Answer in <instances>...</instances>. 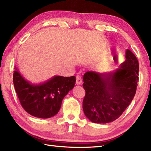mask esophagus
<instances>
[{
  "label": "esophagus",
  "mask_w": 151,
  "mask_h": 151,
  "mask_svg": "<svg viewBox=\"0 0 151 151\" xmlns=\"http://www.w3.org/2000/svg\"><path fill=\"white\" fill-rule=\"evenodd\" d=\"M82 83V78L81 76H79V75H77L76 76V83L77 84V85H81Z\"/></svg>",
  "instance_id": "34e87169"
}]
</instances>
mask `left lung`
<instances>
[{
	"instance_id": "1",
	"label": "left lung",
	"mask_w": 151,
	"mask_h": 151,
	"mask_svg": "<svg viewBox=\"0 0 151 151\" xmlns=\"http://www.w3.org/2000/svg\"><path fill=\"white\" fill-rule=\"evenodd\" d=\"M125 58L113 71H87L84 74L83 87L86 95L83 110L91 122L96 124L113 122L132 101L138 86L139 64L128 49Z\"/></svg>"
}]
</instances>
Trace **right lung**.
I'll use <instances>...</instances> for the list:
<instances>
[{
  "label": "right lung",
  "mask_w": 151,
  "mask_h": 151,
  "mask_svg": "<svg viewBox=\"0 0 151 151\" xmlns=\"http://www.w3.org/2000/svg\"><path fill=\"white\" fill-rule=\"evenodd\" d=\"M76 77L54 76L45 82L31 83L15 67L13 84L21 106L35 117L49 118L57 114L62 101L73 89Z\"/></svg>",
  "instance_id": "add662e5"
}]
</instances>
